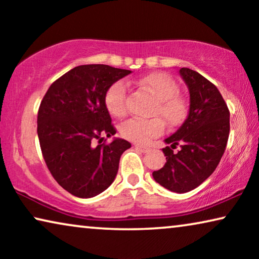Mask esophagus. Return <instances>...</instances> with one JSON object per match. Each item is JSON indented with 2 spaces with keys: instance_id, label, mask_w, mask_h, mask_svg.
I'll return each mask as SVG.
<instances>
[{
  "instance_id": "esophagus-1",
  "label": "esophagus",
  "mask_w": 259,
  "mask_h": 259,
  "mask_svg": "<svg viewBox=\"0 0 259 259\" xmlns=\"http://www.w3.org/2000/svg\"><path fill=\"white\" fill-rule=\"evenodd\" d=\"M136 148H138V150L143 152V153H147L148 151H150V148L148 147H145V146H140V145H136Z\"/></svg>"
}]
</instances>
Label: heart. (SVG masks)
<instances>
[{"label": "heart", "instance_id": "b5f03b06", "mask_svg": "<svg viewBox=\"0 0 259 259\" xmlns=\"http://www.w3.org/2000/svg\"><path fill=\"white\" fill-rule=\"evenodd\" d=\"M138 86L146 88L157 99L153 113L159 114L169 126H178L187 115V104L178 94V84L162 73H151L136 80ZM105 106L109 114L121 118L126 113V87L121 81L109 86L105 93ZM164 122L160 118L150 120L130 119L120 127L125 139L145 145L164 132Z\"/></svg>", "mask_w": 259, "mask_h": 259}]
</instances>
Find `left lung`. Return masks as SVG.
Instances as JSON below:
<instances>
[{
	"label": "left lung",
	"instance_id": "1",
	"mask_svg": "<svg viewBox=\"0 0 259 259\" xmlns=\"http://www.w3.org/2000/svg\"><path fill=\"white\" fill-rule=\"evenodd\" d=\"M189 88L190 109L183 125L166 138V162L152 173L155 182L172 192L185 193L204 183L224 154L230 133V112L218 88L199 73L180 68ZM181 145L175 154L172 148Z\"/></svg>",
	"mask_w": 259,
	"mask_h": 259
}]
</instances>
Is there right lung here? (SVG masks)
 Listing matches in <instances>:
<instances>
[{
    "mask_svg": "<svg viewBox=\"0 0 259 259\" xmlns=\"http://www.w3.org/2000/svg\"><path fill=\"white\" fill-rule=\"evenodd\" d=\"M131 70L107 65H82L59 77L42 99L37 113V136L52 176L79 198L98 196L114 182L121 154L131 147L114 138L111 115L105 106L109 86Z\"/></svg>",
    "mask_w": 259,
    "mask_h": 259,
    "instance_id": "add662e5",
    "label": "right lung"
}]
</instances>
